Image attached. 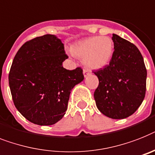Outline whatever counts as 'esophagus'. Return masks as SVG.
Segmentation results:
<instances>
[{"label": "esophagus", "mask_w": 155, "mask_h": 155, "mask_svg": "<svg viewBox=\"0 0 155 155\" xmlns=\"http://www.w3.org/2000/svg\"><path fill=\"white\" fill-rule=\"evenodd\" d=\"M83 74H84V76L87 77L89 76V74H91V72H90L88 69H84V70H83Z\"/></svg>", "instance_id": "obj_1"}]
</instances>
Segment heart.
Segmentation results:
<instances>
[{
    "instance_id": "heart-1",
    "label": "heart",
    "mask_w": 155,
    "mask_h": 155,
    "mask_svg": "<svg viewBox=\"0 0 155 155\" xmlns=\"http://www.w3.org/2000/svg\"><path fill=\"white\" fill-rule=\"evenodd\" d=\"M112 39L108 36H92L75 43L71 51L77 57L84 59L87 67L101 69L109 63L113 54Z\"/></svg>"
}]
</instances>
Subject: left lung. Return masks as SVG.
I'll return each instance as SVG.
<instances>
[{
    "instance_id": "8db88e82",
    "label": "left lung",
    "mask_w": 155,
    "mask_h": 155,
    "mask_svg": "<svg viewBox=\"0 0 155 155\" xmlns=\"http://www.w3.org/2000/svg\"><path fill=\"white\" fill-rule=\"evenodd\" d=\"M112 39L114 51L109 64L94 71L99 79L94 99L102 114L124 119L139 108L145 97L147 69L135 44L116 34Z\"/></svg>"
}]
</instances>
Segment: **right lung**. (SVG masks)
Here are the masks:
<instances>
[{
    "label": "right lung",
    "mask_w": 155,
    "mask_h": 155,
    "mask_svg": "<svg viewBox=\"0 0 155 155\" xmlns=\"http://www.w3.org/2000/svg\"><path fill=\"white\" fill-rule=\"evenodd\" d=\"M63 43L44 35L24 43L14 58L9 74L13 103L23 116L38 125H52L65 115L70 92L82 81V69L69 70Z\"/></svg>",
    "instance_id": "add662e5"
}]
</instances>
